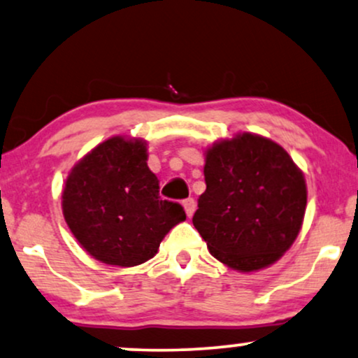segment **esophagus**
I'll return each mask as SVG.
<instances>
[{
  "label": "esophagus",
  "mask_w": 358,
  "mask_h": 358,
  "mask_svg": "<svg viewBox=\"0 0 358 358\" xmlns=\"http://www.w3.org/2000/svg\"><path fill=\"white\" fill-rule=\"evenodd\" d=\"M183 208H185V213H187V216L192 217L194 209H196V203H194L193 198H188L183 201Z\"/></svg>",
  "instance_id": "obj_1"
}]
</instances>
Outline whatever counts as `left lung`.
<instances>
[{"instance_id":"left-lung-1","label":"left lung","mask_w":358,"mask_h":358,"mask_svg":"<svg viewBox=\"0 0 358 358\" xmlns=\"http://www.w3.org/2000/svg\"><path fill=\"white\" fill-rule=\"evenodd\" d=\"M206 192L193 224L214 259L250 273L282 259L301 231L308 189L282 145L239 132L204 150Z\"/></svg>"}]
</instances>
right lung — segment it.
I'll return each instance as SVG.
<instances>
[{
  "label": "right lung",
  "instance_id": "right-lung-1",
  "mask_svg": "<svg viewBox=\"0 0 358 358\" xmlns=\"http://www.w3.org/2000/svg\"><path fill=\"white\" fill-rule=\"evenodd\" d=\"M147 142L113 136L80 159L62 192L71 234L93 259L136 266L159 252L171 227L187 219L178 203L159 196L147 165Z\"/></svg>",
  "mask_w": 358,
  "mask_h": 358
}]
</instances>
